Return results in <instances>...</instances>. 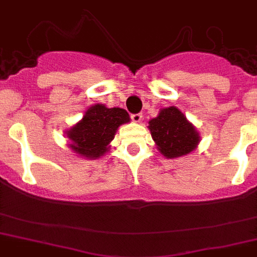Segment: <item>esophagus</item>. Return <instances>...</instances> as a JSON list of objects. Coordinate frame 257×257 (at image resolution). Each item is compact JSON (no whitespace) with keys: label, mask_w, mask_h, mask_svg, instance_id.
I'll use <instances>...</instances> for the list:
<instances>
[{"label":"esophagus","mask_w":257,"mask_h":257,"mask_svg":"<svg viewBox=\"0 0 257 257\" xmlns=\"http://www.w3.org/2000/svg\"><path fill=\"white\" fill-rule=\"evenodd\" d=\"M131 119H133L134 122H140L141 119H143V114H141V113L131 114Z\"/></svg>","instance_id":"obj_1"}]
</instances>
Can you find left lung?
I'll list each match as a JSON object with an SVG mask.
<instances>
[{
  "mask_svg": "<svg viewBox=\"0 0 257 257\" xmlns=\"http://www.w3.org/2000/svg\"><path fill=\"white\" fill-rule=\"evenodd\" d=\"M151 136L159 151L167 158L187 155L197 148L199 135L177 107H168L149 122Z\"/></svg>",
  "mask_w": 257,
  "mask_h": 257,
  "instance_id": "obj_1",
  "label": "left lung"
}]
</instances>
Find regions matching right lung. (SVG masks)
Instances as JSON below:
<instances>
[{
  "instance_id": "right-lung-1",
  "label": "right lung",
  "mask_w": 257,
  "mask_h": 257,
  "mask_svg": "<svg viewBox=\"0 0 257 257\" xmlns=\"http://www.w3.org/2000/svg\"><path fill=\"white\" fill-rule=\"evenodd\" d=\"M128 121L130 116L124 109L94 104L85 112L82 121L67 131L70 148L87 159L99 158L109 149L119 124Z\"/></svg>"
}]
</instances>
